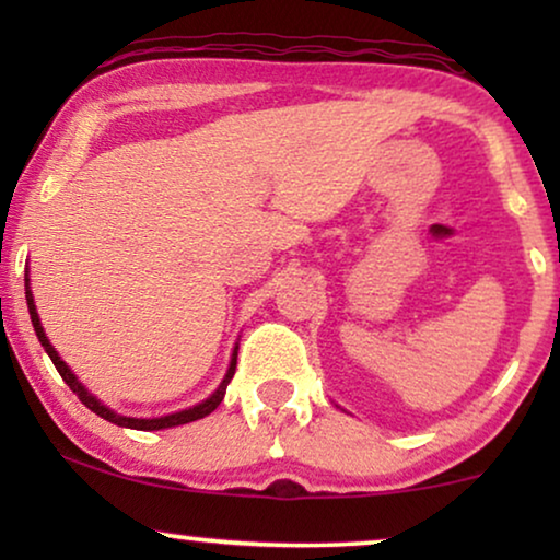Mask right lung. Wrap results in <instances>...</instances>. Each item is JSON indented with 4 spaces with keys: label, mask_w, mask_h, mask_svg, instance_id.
<instances>
[{
    "label": "right lung",
    "mask_w": 560,
    "mask_h": 560,
    "mask_svg": "<svg viewBox=\"0 0 560 560\" xmlns=\"http://www.w3.org/2000/svg\"><path fill=\"white\" fill-rule=\"evenodd\" d=\"M25 301H27V311H30V318H33V326H35L37 339H40L43 349L48 351V357L52 359V364H56V370H58L60 377H63L66 385L71 387L75 395H79V400H81L83 405H86V408H89L91 412H96V416H102L104 420H109V423L121 425V428H135V431H160V428H173V425H183V423H194V420H198V418H206V416H209V412H213V410L219 408L221 400H224L226 385H229V382H232V377H234V370H236V349H240V347H234V354H232V362H229L226 377L221 380V385L217 387V393H213L211 397H206L203 402H198V405H194V408H188V410L173 412V416H163V418H127V416H117V412L109 410V408H106V405L98 402L96 397L91 395L89 389L81 385L79 377H75V374H73L71 370H68V364L63 362V359L58 357V351L52 349V343L48 341V336H45L43 326H40V318H37L33 293H30V278H25Z\"/></svg>",
    "instance_id": "1"
}]
</instances>
